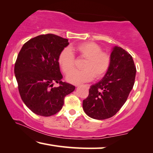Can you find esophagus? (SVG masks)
<instances>
[{"instance_id": "esophagus-1", "label": "esophagus", "mask_w": 153, "mask_h": 153, "mask_svg": "<svg viewBox=\"0 0 153 153\" xmlns=\"http://www.w3.org/2000/svg\"><path fill=\"white\" fill-rule=\"evenodd\" d=\"M87 85V86H88V88H90V85Z\"/></svg>"}]
</instances>
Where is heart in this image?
Instances as JSON below:
<instances>
[{
  "label": "heart",
  "mask_w": 153,
  "mask_h": 153,
  "mask_svg": "<svg viewBox=\"0 0 153 153\" xmlns=\"http://www.w3.org/2000/svg\"><path fill=\"white\" fill-rule=\"evenodd\" d=\"M81 58L85 59L82 70H74L75 56L69 48H65L58 56V63L61 69L68 74L66 80L70 83L79 84L90 81L94 77L102 78L111 65V56L102 51V48L95 42H88L79 44L73 48Z\"/></svg>",
  "instance_id": "heart-1"
}]
</instances>
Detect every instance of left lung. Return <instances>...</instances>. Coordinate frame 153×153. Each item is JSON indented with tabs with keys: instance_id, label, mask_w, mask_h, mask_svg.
Segmentation results:
<instances>
[{
	"instance_id": "1",
	"label": "left lung",
	"mask_w": 153,
	"mask_h": 153,
	"mask_svg": "<svg viewBox=\"0 0 153 153\" xmlns=\"http://www.w3.org/2000/svg\"><path fill=\"white\" fill-rule=\"evenodd\" d=\"M111 65L99 82L90 87L83 108L91 118H109L121 109L135 83L136 68L132 56L121 47L111 53Z\"/></svg>"
}]
</instances>
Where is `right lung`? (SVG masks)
<instances>
[{"mask_svg":"<svg viewBox=\"0 0 153 153\" xmlns=\"http://www.w3.org/2000/svg\"><path fill=\"white\" fill-rule=\"evenodd\" d=\"M68 39L54 34L40 35L26 42L18 53L14 73L23 102L34 114L55 115L62 109L65 96L75 87L62 82L58 56ZM60 84L53 88V84Z\"/></svg>","mask_w":153,"mask_h":153,"instance_id":"add662e5","label":"right lung"}]
</instances>
